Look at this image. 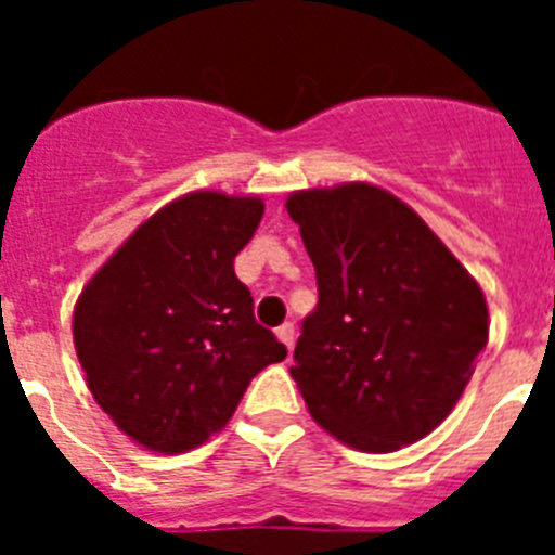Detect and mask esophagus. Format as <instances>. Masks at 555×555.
I'll return each instance as SVG.
<instances>
[{"instance_id": "obj_1", "label": "esophagus", "mask_w": 555, "mask_h": 555, "mask_svg": "<svg viewBox=\"0 0 555 555\" xmlns=\"http://www.w3.org/2000/svg\"><path fill=\"white\" fill-rule=\"evenodd\" d=\"M274 333H278V338H281L283 345H286L288 350H292V347H294V338H297V333H294L292 322H283V325L278 327V331H274Z\"/></svg>"}]
</instances>
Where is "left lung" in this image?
<instances>
[{
    "label": "left lung",
    "mask_w": 555,
    "mask_h": 555,
    "mask_svg": "<svg viewBox=\"0 0 555 555\" xmlns=\"http://www.w3.org/2000/svg\"><path fill=\"white\" fill-rule=\"evenodd\" d=\"M286 208L320 292L292 366L308 411L356 450L414 444L453 411L487 347L483 292L389 191H297Z\"/></svg>",
    "instance_id": "8db88e82"
}]
</instances>
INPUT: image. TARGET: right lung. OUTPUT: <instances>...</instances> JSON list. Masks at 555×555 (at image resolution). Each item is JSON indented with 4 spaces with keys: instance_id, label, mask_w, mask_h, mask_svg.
Listing matches in <instances>:
<instances>
[{
    "instance_id": "1",
    "label": "right lung",
    "mask_w": 555,
    "mask_h": 555,
    "mask_svg": "<svg viewBox=\"0 0 555 555\" xmlns=\"http://www.w3.org/2000/svg\"><path fill=\"white\" fill-rule=\"evenodd\" d=\"M263 217L255 197L194 191L160 208L111 255L75 308L88 389L155 453L199 448L228 425L286 347L258 325L233 261Z\"/></svg>"
}]
</instances>
